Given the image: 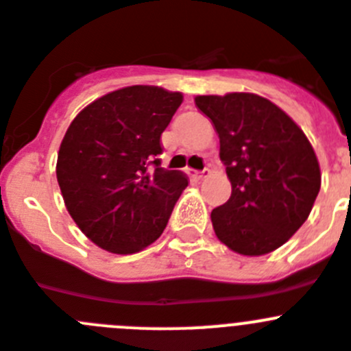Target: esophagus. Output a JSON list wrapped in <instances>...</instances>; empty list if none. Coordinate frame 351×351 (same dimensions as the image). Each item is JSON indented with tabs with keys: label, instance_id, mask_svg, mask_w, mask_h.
Segmentation results:
<instances>
[{
	"label": "esophagus",
	"instance_id": "34e87169",
	"mask_svg": "<svg viewBox=\"0 0 351 351\" xmlns=\"http://www.w3.org/2000/svg\"><path fill=\"white\" fill-rule=\"evenodd\" d=\"M208 173H210V170L204 169V170H202V172H195V173H193V176H195V178H197V179H205L208 176Z\"/></svg>",
	"mask_w": 351,
	"mask_h": 351
}]
</instances>
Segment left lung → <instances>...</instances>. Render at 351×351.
I'll list each match as a JSON object with an SVG mask.
<instances>
[{
    "label": "left lung",
    "instance_id": "left-lung-1",
    "mask_svg": "<svg viewBox=\"0 0 351 351\" xmlns=\"http://www.w3.org/2000/svg\"><path fill=\"white\" fill-rule=\"evenodd\" d=\"M197 108L219 136L231 197L210 214L217 239L243 256L284 245L310 215L320 167L310 141L268 99L256 94L198 95Z\"/></svg>",
    "mask_w": 351,
    "mask_h": 351
}]
</instances>
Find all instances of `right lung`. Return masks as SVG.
Segmentation results:
<instances>
[{
	"label": "right lung",
	"instance_id": "1",
	"mask_svg": "<svg viewBox=\"0 0 351 351\" xmlns=\"http://www.w3.org/2000/svg\"><path fill=\"white\" fill-rule=\"evenodd\" d=\"M182 102L179 92L134 85L86 106L67 128L57 181L71 217L95 245L134 254L158 239L188 186L162 169L163 130Z\"/></svg>",
	"mask_w": 351,
	"mask_h": 351
}]
</instances>
